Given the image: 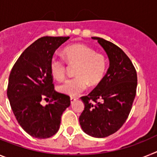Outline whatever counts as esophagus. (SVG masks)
Wrapping results in <instances>:
<instances>
[{"label": "esophagus", "instance_id": "1", "mask_svg": "<svg viewBox=\"0 0 157 157\" xmlns=\"http://www.w3.org/2000/svg\"><path fill=\"white\" fill-rule=\"evenodd\" d=\"M76 100H77V99H76V98L71 97L70 98V103H71V104H73V103H74V102L76 101Z\"/></svg>", "mask_w": 157, "mask_h": 157}]
</instances>
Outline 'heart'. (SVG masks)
<instances>
[{
    "label": "heart",
    "instance_id": "heart-1",
    "mask_svg": "<svg viewBox=\"0 0 157 157\" xmlns=\"http://www.w3.org/2000/svg\"><path fill=\"white\" fill-rule=\"evenodd\" d=\"M65 60L69 65H77L75 71L77 77L60 84L58 90L69 96H76L92 85L99 84L107 70V61L105 56L96 53L93 48L82 43L66 46L63 50ZM50 74L54 79L62 80L65 77V65L62 59L53 57L50 62Z\"/></svg>",
    "mask_w": 157,
    "mask_h": 157
}]
</instances>
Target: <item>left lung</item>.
<instances>
[{
  "label": "left lung",
  "instance_id": "8db88e82",
  "mask_svg": "<svg viewBox=\"0 0 157 157\" xmlns=\"http://www.w3.org/2000/svg\"><path fill=\"white\" fill-rule=\"evenodd\" d=\"M97 40L109 59L103 80L86 96L81 97L84 109L79 117L83 131L93 137H106L118 130L127 119L136 95L135 68L122 50L99 37Z\"/></svg>",
  "mask_w": 157,
  "mask_h": 157
}]
</instances>
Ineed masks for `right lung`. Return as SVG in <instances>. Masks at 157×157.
<instances>
[{
  "mask_svg": "<svg viewBox=\"0 0 157 157\" xmlns=\"http://www.w3.org/2000/svg\"><path fill=\"white\" fill-rule=\"evenodd\" d=\"M69 37L37 39L22 53L12 69L7 95L18 123L36 138H48L60 128L61 117L70 105L69 95L54 90L50 62L55 50ZM50 99L43 106L41 99Z\"/></svg>",
  "mask_w": 157,
  "mask_h": 157,
  "instance_id": "1",
  "label": "right lung"
}]
</instances>
